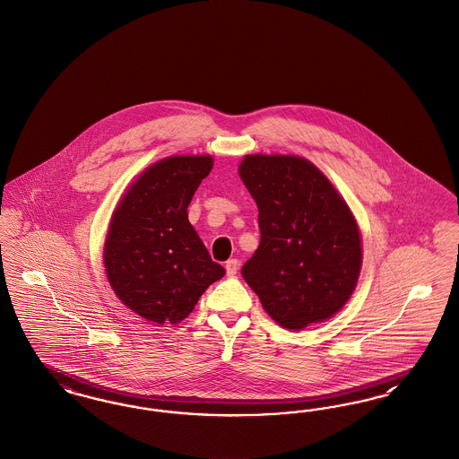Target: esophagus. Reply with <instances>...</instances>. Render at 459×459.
Segmentation results:
<instances>
[{
	"mask_svg": "<svg viewBox=\"0 0 459 459\" xmlns=\"http://www.w3.org/2000/svg\"><path fill=\"white\" fill-rule=\"evenodd\" d=\"M225 272H227V275L234 276L238 272V259H229L227 263H225Z\"/></svg>",
	"mask_w": 459,
	"mask_h": 459,
	"instance_id": "obj_1",
	"label": "esophagus"
}]
</instances>
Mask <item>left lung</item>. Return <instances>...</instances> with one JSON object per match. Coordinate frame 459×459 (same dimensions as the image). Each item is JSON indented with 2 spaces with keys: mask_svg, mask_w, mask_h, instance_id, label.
<instances>
[{
  "mask_svg": "<svg viewBox=\"0 0 459 459\" xmlns=\"http://www.w3.org/2000/svg\"><path fill=\"white\" fill-rule=\"evenodd\" d=\"M238 174L257 204L259 246L240 270L264 311L302 330L340 311L357 285L362 246L347 203L306 159L247 155Z\"/></svg>",
  "mask_w": 459,
  "mask_h": 459,
  "instance_id": "obj_1",
  "label": "left lung"
}]
</instances>
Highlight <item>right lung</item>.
Wrapping results in <instances>:
<instances>
[{
    "label": "right lung",
    "mask_w": 459,
    "mask_h": 459,
    "mask_svg": "<svg viewBox=\"0 0 459 459\" xmlns=\"http://www.w3.org/2000/svg\"><path fill=\"white\" fill-rule=\"evenodd\" d=\"M212 167L208 155L169 157L148 167L110 221L104 249L110 287L152 323L183 321L225 275L187 221V206Z\"/></svg>",
    "instance_id": "right-lung-1"
}]
</instances>
